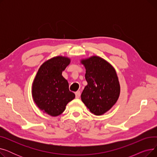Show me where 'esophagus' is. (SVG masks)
<instances>
[{
  "label": "esophagus",
  "mask_w": 157,
  "mask_h": 157,
  "mask_svg": "<svg viewBox=\"0 0 157 157\" xmlns=\"http://www.w3.org/2000/svg\"><path fill=\"white\" fill-rule=\"evenodd\" d=\"M75 95H76V98H79L80 97V95H81V93L79 91H78L76 92H75Z\"/></svg>",
  "instance_id": "obj_1"
}]
</instances>
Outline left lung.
Here are the masks:
<instances>
[{"instance_id": "8db88e82", "label": "left lung", "mask_w": 157, "mask_h": 157, "mask_svg": "<svg viewBox=\"0 0 157 157\" xmlns=\"http://www.w3.org/2000/svg\"><path fill=\"white\" fill-rule=\"evenodd\" d=\"M81 62L86 69L88 83L81 94V100L90 112L99 116L109 111L118 99L120 86L116 71L97 56Z\"/></svg>"}]
</instances>
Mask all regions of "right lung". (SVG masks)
Wrapping results in <instances>:
<instances>
[{"mask_svg": "<svg viewBox=\"0 0 157 157\" xmlns=\"http://www.w3.org/2000/svg\"><path fill=\"white\" fill-rule=\"evenodd\" d=\"M71 60L67 57H53L43 63L32 85V97L38 108L52 117L62 114L65 106L75 98L69 91V83L62 75Z\"/></svg>", "mask_w": 157, "mask_h": 157, "instance_id": "add662e5", "label": "right lung"}]
</instances>
